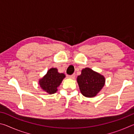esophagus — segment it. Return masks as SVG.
<instances>
[{"instance_id": "1", "label": "esophagus", "mask_w": 134, "mask_h": 134, "mask_svg": "<svg viewBox=\"0 0 134 134\" xmlns=\"http://www.w3.org/2000/svg\"><path fill=\"white\" fill-rule=\"evenodd\" d=\"M75 76H76V74H72V75L69 76L68 77H69V78H70V79H74V78H75Z\"/></svg>"}]
</instances>
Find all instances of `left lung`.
I'll list each match as a JSON object with an SVG mask.
<instances>
[{"mask_svg": "<svg viewBox=\"0 0 134 134\" xmlns=\"http://www.w3.org/2000/svg\"><path fill=\"white\" fill-rule=\"evenodd\" d=\"M81 93L87 97H93L102 89L105 84V78L99 72L86 67L81 70L77 77Z\"/></svg>", "mask_w": 134, "mask_h": 134, "instance_id": "obj_1", "label": "left lung"}]
</instances>
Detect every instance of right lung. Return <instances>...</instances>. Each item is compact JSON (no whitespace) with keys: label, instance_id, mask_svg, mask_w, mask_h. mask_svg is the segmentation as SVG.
Returning <instances> with one entry per match:
<instances>
[{"label":"right lung","instance_id":"1","mask_svg":"<svg viewBox=\"0 0 134 134\" xmlns=\"http://www.w3.org/2000/svg\"><path fill=\"white\" fill-rule=\"evenodd\" d=\"M65 77V74L58 72L57 68H51L47 74L40 79L39 85L44 92L49 94H54L57 92L58 87Z\"/></svg>","mask_w":134,"mask_h":134}]
</instances>
